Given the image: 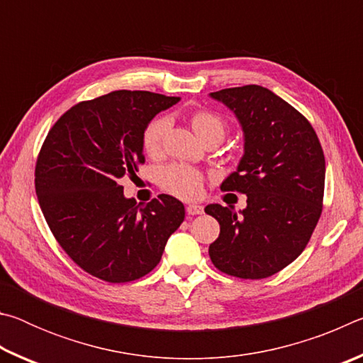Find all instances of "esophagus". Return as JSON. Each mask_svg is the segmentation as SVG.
Here are the masks:
<instances>
[{"instance_id": "esophagus-1", "label": "esophagus", "mask_w": 363, "mask_h": 363, "mask_svg": "<svg viewBox=\"0 0 363 363\" xmlns=\"http://www.w3.org/2000/svg\"><path fill=\"white\" fill-rule=\"evenodd\" d=\"M186 211H187L189 216H196V214H201V213H203V206H201V205H196V203H190V205H187Z\"/></svg>"}]
</instances>
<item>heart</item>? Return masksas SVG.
<instances>
[{"instance_id":"1","label":"heart","mask_w":363,"mask_h":363,"mask_svg":"<svg viewBox=\"0 0 363 363\" xmlns=\"http://www.w3.org/2000/svg\"><path fill=\"white\" fill-rule=\"evenodd\" d=\"M189 121L201 143H206L208 139L223 140L227 133V121L224 116L210 108L194 110L189 116ZM167 130V116H157L149 121L143 133V147L147 155L157 157L162 152ZM158 184L167 192L190 200L200 195L201 187H203V174L186 164L173 163L158 171Z\"/></svg>"}]
</instances>
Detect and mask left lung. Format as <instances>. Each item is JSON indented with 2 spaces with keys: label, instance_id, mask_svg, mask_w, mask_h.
Returning <instances> with one entry per match:
<instances>
[{
  "label": "left lung",
  "instance_id": "1",
  "mask_svg": "<svg viewBox=\"0 0 363 363\" xmlns=\"http://www.w3.org/2000/svg\"><path fill=\"white\" fill-rule=\"evenodd\" d=\"M240 120L245 155L220 186L247 194L237 216L229 206L208 205L219 237L210 245L220 272L259 280L280 272L303 253L323 210L325 155L306 116L257 84L211 93Z\"/></svg>",
  "mask_w": 363,
  "mask_h": 363
}]
</instances>
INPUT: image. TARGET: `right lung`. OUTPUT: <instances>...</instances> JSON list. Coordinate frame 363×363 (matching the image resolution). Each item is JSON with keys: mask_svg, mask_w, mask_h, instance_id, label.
I'll use <instances>...</instances> for the list:
<instances>
[{"mask_svg": "<svg viewBox=\"0 0 363 363\" xmlns=\"http://www.w3.org/2000/svg\"><path fill=\"white\" fill-rule=\"evenodd\" d=\"M179 97L113 91L78 102L49 130L35 164L38 203L70 259L108 284L144 277L186 210L171 195L147 205L125 199L121 179L145 163L143 133Z\"/></svg>", "mask_w": 363, "mask_h": 363, "instance_id": "add662e5", "label": "right lung"}]
</instances>
